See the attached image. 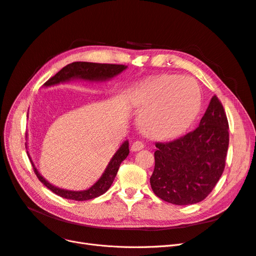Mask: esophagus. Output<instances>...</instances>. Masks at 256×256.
Here are the masks:
<instances>
[{
    "label": "esophagus",
    "mask_w": 256,
    "mask_h": 256,
    "mask_svg": "<svg viewBox=\"0 0 256 256\" xmlns=\"http://www.w3.org/2000/svg\"><path fill=\"white\" fill-rule=\"evenodd\" d=\"M144 148V143L142 141H134L131 145V150L132 152H138Z\"/></svg>",
    "instance_id": "34e87169"
}]
</instances>
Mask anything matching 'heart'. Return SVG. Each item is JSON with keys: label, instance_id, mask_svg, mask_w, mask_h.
Here are the masks:
<instances>
[{"label": "heart", "instance_id": "obj_1", "mask_svg": "<svg viewBox=\"0 0 256 256\" xmlns=\"http://www.w3.org/2000/svg\"><path fill=\"white\" fill-rule=\"evenodd\" d=\"M142 113L140 125L154 138L180 134L194 120L200 108L198 83L186 76L164 74L143 84L134 96Z\"/></svg>", "mask_w": 256, "mask_h": 256}]
</instances>
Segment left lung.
<instances>
[{"mask_svg": "<svg viewBox=\"0 0 256 256\" xmlns=\"http://www.w3.org/2000/svg\"><path fill=\"white\" fill-rule=\"evenodd\" d=\"M228 122L216 96L209 102L200 125L171 142H157L150 186L168 203L190 205L212 191L226 168Z\"/></svg>", "mask_w": 256, "mask_h": 256, "instance_id": "obj_1", "label": "left lung"}]
</instances>
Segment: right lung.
<instances>
[{
    "label": "right lung",
    "instance_id": "add662e5",
    "mask_svg": "<svg viewBox=\"0 0 256 256\" xmlns=\"http://www.w3.org/2000/svg\"><path fill=\"white\" fill-rule=\"evenodd\" d=\"M127 66L125 65L88 63V62H74V63L68 64L64 68H62L56 76H51V78L44 83V85L46 86H50V85L58 84L60 82L68 81L74 78L76 79L80 78V79H85L90 81L106 80V79L113 78V76L116 74H120L122 70H125ZM128 154H129V143L128 141H126L120 147V150L116 152V154L109 162V164H108L104 173L102 174V177L99 178L98 182L94 186H92L90 189L84 190V191H69V190H64V189H60L58 187H54V186L49 184L40 173H38L36 168L33 164V162L32 164L38 180H40L48 189H50L52 192L56 193V194L68 200H92L97 196H100L102 194H104V192L109 190L116 174H118L120 164L126 159Z\"/></svg>",
    "mask_w": 256,
    "mask_h": 256
}]
</instances>
